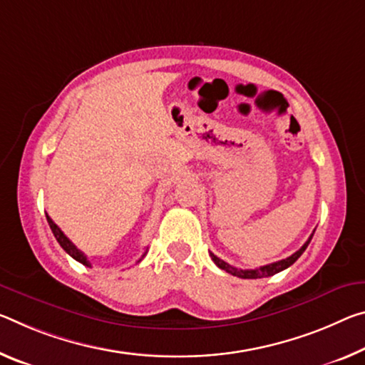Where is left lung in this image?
<instances>
[{
    "label": "left lung",
    "instance_id": "left-lung-1",
    "mask_svg": "<svg viewBox=\"0 0 365 365\" xmlns=\"http://www.w3.org/2000/svg\"><path fill=\"white\" fill-rule=\"evenodd\" d=\"M315 232V230H314ZM312 237H314V234H312L309 237V240L305 242V244L299 248V250L296 253H292L291 257H287L284 259H281V262H274V263H269V264H264V266H259V268H255V269H237L234 268V266H230L229 263H225L224 259L217 258L214 253H210L212 262L216 263L219 268L227 271V273H230L232 276H237V277H242V279H258V277H268V276H273L276 273H279V271L289 268V266L296 263V259L302 255V253L305 252V248L309 247Z\"/></svg>",
    "mask_w": 365,
    "mask_h": 365
}]
</instances>
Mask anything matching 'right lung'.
I'll return each instance as SVG.
<instances>
[{
    "mask_svg": "<svg viewBox=\"0 0 365 365\" xmlns=\"http://www.w3.org/2000/svg\"><path fill=\"white\" fill-rule=\"evenodd\" d=\"M47 221H48V225H50V229H51V232H53V235H55V239L58 240V244L61 245V248L63 250H65L69 257H73L74 259H76V262H79V263H83L84 266H89L91 268V263H89V259H88V257L84 255L83 252L79 250V248L73 244L71 240L68 239V237L63 234V230L58 227V225L51 221V217L48 216L47 214ZM144 255H146V253H144ZM143 255V257H144Z\"/></svg>",
    "mask_w": 365,
    "mask_h": 365,
    "instance_id": "add662e5",
    "label": "right lung"
}]
</instances>
